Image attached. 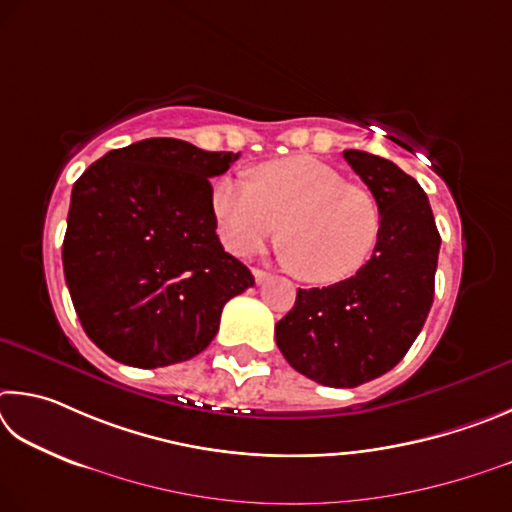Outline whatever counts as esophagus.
Here are the masks:
<instances>
[{
	"mask_svg": "<svg viewBox=\"0 0 512 512\" xmlns=\"http://www.w3.org/2000/svg\"><path fill=\"white\" fill-rule=\"evenodd\" d=\"M251 272H254V279H256V283H265L267 279H270V272H265V270H258V267H254V270H251Z\"/></svg>",
	"mask_w": 512,
	"mask_h": 512,
	"instance_id": "esophagus-1",
	"label": "esophagus"
}]
</instances>
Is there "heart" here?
I'll use <instances>...</instances> for the list:
<instances>
[{
    "instance_id": "heart-1",
    "label": "heart",
    "mask_w": 512,
    "mask_h": 512,
    "mask_svg": "<svg viewBox=\"0 0 512 512\" xmlns=\"http://www.w3.org/2000/svg\"><path fill=\"white\" fill-rule=\"evenodd\" d=\"M211 202L222 245L236 256L276 238L283 221V261L312 285L353 279L380 238L373 193L308 155L265 161L254 170V184L224 177Z\"/></svg>"
}]
</instances>
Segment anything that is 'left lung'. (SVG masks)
Wrapping results in <instances>:
<instances>
[{"label": "left lung", "instance_id": "obj_1", "mask_svg": "<svg viewBox=\"0 0 512 512\" xmlns=\"http://www.w3.org/2000/svg\"><path fill=\"white\" fill-rule=\"evenodd\" d=\"M344 159L380 206L378 245L353 279L299 290L274 328L292 369L335 389L380 378L407 355L432 308L441 249L432 206L414 177L362 150H344Z\"/></svg>", "mask_w": 512, "mask_h": 512}]
</instances>
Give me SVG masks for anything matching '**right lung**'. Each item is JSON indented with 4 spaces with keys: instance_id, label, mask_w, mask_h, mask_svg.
Returning a JSON list of instances; mask_svg holds the SVG:
<instances>
[{
    "instance_id": "obj_1",
    "label": "right lung",
    "mask_w": 512,
    "mask_h": 512,
    "mask_svg": "<svg viewBox=\"0 0 512 512\" xmlns=\"http://www.w3.org/2000/svg\"><path fill=\"white\" fill-rule=\"evenodd\" d=\"M240 152L179 139L110 150L76 179L62 267L87 337L112 360L157 369L202 353L224 303L254 285L215 229L211 177Z\"/></svg>"
}]
</instances>
